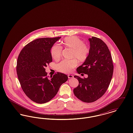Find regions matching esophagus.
Returning a JSON list of instances; mask_svg holds the SVG:
<instances>
[{"instance_id":"obj_1","label":"esophagus","mask_w":133,"mask_h":133,"mask_svg":"<svg viewBox=\"0 0 133 133\" xmlns=\"http://www.w3.org/2000/svg\"><path fill=\"white\" fill-rule=\"evenodd\" d=\"M68 78H72L73 77V76L72 75H68Z\"/></svg>"}]
</instances>
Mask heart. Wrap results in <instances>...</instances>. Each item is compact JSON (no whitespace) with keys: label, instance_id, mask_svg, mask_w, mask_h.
<instances>
[{"label":"heart","instance_id":"obj_1","mask_svg":"<svg viewBox=\"0 0 133 133\" xmlns=\"http://www.w3.org/2000/svg\"><path fill=\"white\" fill-rule=\"evenodd\" d=\"M65 48L71 49L70 58H73L69 60H63L57 65L58 69L64 73L71 72L77 65V61L79 62H85L88 58L90 48L81 39L75 36L67 37L62 41ZM62 48L58 45H54L51 49V54L52 58L59 60L62 53Z\"/></svg>","mask_w":133,"mask_h":133}]
</instances>
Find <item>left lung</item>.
Listing matches in <instances>:
<instances>
[{
    "label": "left lung",
    "instance_id": "left-lung-1",
    "mask_svg": "<svg viewBox=\"0 0 133 133\" xmlns=\"http://www.w3.org/2000/svg\"><path fill=\"white\" fill-rule=\"evenodd\" d=\"M90 48L88 58L77 68L79 74H87V78L74 76L79 85L74 89L75 96L81 101L92 103L100 98L110 84L114 66L110 50L100 38H89Z\"/></svg>",
    "mask_w": 133,
    "mask_h": 133
}]
</instances>
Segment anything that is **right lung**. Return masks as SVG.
Masks as SVG:
<instances>
[{
	"label": "right lung",
	"mask_w": 133,
	"mask_h": 133,
	"mask_svg": "<svg viewBox=\"0 0 133 133\" xmlns=\"http://www.w3.org/2000/svg\"><path fill=\"white\" fill-rule=\"evenodd\" d=\"M61 37L35 39L25 45L17 59L16 71L21 87L25 95L38 104L50 101L68 76L57 72L47 76L45 67L52 61L50 50Z\"/></svg>",
	"instance_id": "1"
}]
</instances>
